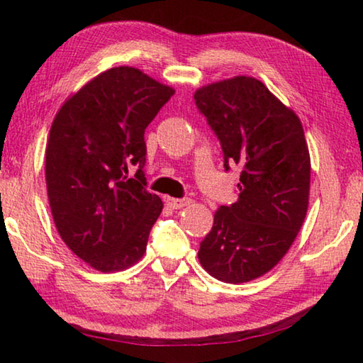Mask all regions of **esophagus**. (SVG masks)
<instances>
[{"label":"esophagus","instance_id":"esophagus-1","mask_svg":"<svg viewBox=\"0 0 363 363\" xmlns=\"http://www.w3.org/2000/svg\"><path fill=\"white\" fill-rule=\"evenodd\" d=\"M167 205L169 208H173V210H181V208L184 206H189L190 203H192V200L190 199H173V196H167Z\"/></svg>","mask_w":363,"mask_h":363}]
</instances>
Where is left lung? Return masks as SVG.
I'll list each match as a JSON object with an SVG mask.
<instances>
[{
	"mask_svg": "<svg viewBox=\"0 0 363 363\" xmlns=\"http://www.w3.org/2000/svg\"><path fill=\"white\" fill-rule=\"evenodd\" d=\"M195 104L240 167L238 199L214 213L199 261L211 277L245 284L267 274L296 238L309 206L311 157L299 116L253 77L201 86Z\"/></svg>",
	"mask_w": 363,
	"mask_h": 363,
	"instance_id": "obj_1",
	"label": "left lung"
}]
</instances>
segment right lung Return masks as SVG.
Instances as JSON below:
<instances>
[{
    "mask_svg": "<svg viewBox=\"0 0 363 363\" xmlns=\"http://www.w3.org/2000/svg\"><path fill=\"white\" fill-rule=\"evenodd\" d=\"M174 89L113 67L67 99L46 144L48 200L60 238L91 267L118 272L144 256L163 210L145 189L144 133ZM138 168L127 177L130 164Z\"/></svg>",
    "mask_w": 363,
    "mask_h": 363,
    "instance_id": "add662e5",
    "label": "right lung"
}]
</instances>
